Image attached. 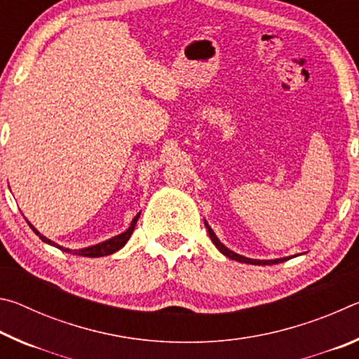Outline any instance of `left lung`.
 <instances>
[{
	"instance_id": "obj_1",
	"label": "left lung",
	"mask_w": 359,
	"mask_h": 359,
	"mask_svg": "<svg viewBox=\"0 0 359 359\" xmlns=\"http://www.w3.org/2000/svg\"><path fill=\"white\" fill-rule=\"evenodd\" d=\"M205 228H208V233H209V236H210V239H212V242H214L215 244V247L218 248V250H220L224 257H228L229 259H236V261H239V263H247V264H257V266H269V264H277V263H283V261H287V259H290V258H280V259H269V261H261V259H250V258H245V257H241V255H238V253H234V252H231L229 248H226L224 247L220 241H218V238L215 236V233L214 231L210 229V226L208 223H205Z\"/></svg>"
}]
</instances>
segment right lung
Here are the masks:
<instances>
[{"label": "right lung", "instance_id": "add662e5", "mask_svg": "<svg viewBox=\"0 0 359 359\" xmlns=\"http://www.w3.org/2000/svg\"><path fill=\"white\" fill-rule=\"evenodd\" d=\"M139 215L141 214H137L136 217H135V220L131 222V226L125 231V233H121V234H118V236H115V238H112V239H109V241H106V242H102V244H98V245H93V247H88V248H82V250H69V248H65V247H60V245H57V244H53V242L50 241V239H47V238H44V236H42L38 229H36L33 224H29V226H32V229L34 231V234L36 236H39V239L42 241V242H46V244H50V245H55L57 248H60V250H63V252H68V253H74V255H81V257H90V258H98V257H106V255H112V253H115L117 250H120L121 247H123L126 242H128V239H130V236L133 234V231H135V226H136V223H137V218H139Z\"/></svg>", "mask_w": 359, "mask_h": 359}]
</instances>
